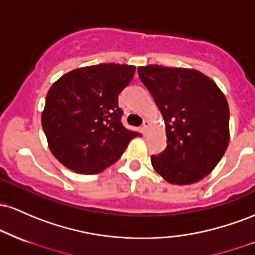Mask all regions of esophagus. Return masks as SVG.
Instances as JSON below:
<instances>
[{
  "label": "esophagus",
  "instance_id": "34e87169",
  "mask_svg": "<svg viewBox=\"0 0 255 255\" xmlns=\"http://www.w3.org/2000/svg\"><path fill=\"white\" fill-rule=\"evenodd\" d=\"M148 127H150V122H148L147 120H146V121H144V124H142V131H144V134L147 133Z\"/></svg>",
  "mask_w": 255,
  "mask_h": 255
}]
</instances>
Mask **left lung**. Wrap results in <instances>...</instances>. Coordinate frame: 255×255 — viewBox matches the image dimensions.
Here are the masks:
<instances>
[{
	"mask_svg": "<svg viewBox=\"0 0 255 255\" xmlns=\"http://www.w3.org/2000/svg\"><path fill=\"white\" fill-rule=\"evenodd\" d=\"M165 122L166 147L151 156L153 169L172 184L203 180L229 145V105L212 79L195 69L137 68Z\"/></svg>",
	"mask_w": 255,
	"mask_h": 255,
	"instance_id": "1",
	"label": "left lung"
}]
</instances>
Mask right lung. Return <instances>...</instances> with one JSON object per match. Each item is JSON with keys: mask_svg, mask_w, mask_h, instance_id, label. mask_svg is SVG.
<instances>
[{"mask_svg": "<svg viewBox=\"0 0 255 255\" xmlns=\"http://www.w3.org/2000/svg\"><path fill=\"white\" fill-rule=\"evenodd\" d=\"M135 67L102 63L74 69L48 91L42 127L51 153L78 174H98L118 162L140 133L121 122L119 95Z\"/></svg>", "mask_w": 255, "mask_h": 255, "instance_id": "add662e5", "label": "right lung"}]
</instances>
